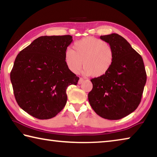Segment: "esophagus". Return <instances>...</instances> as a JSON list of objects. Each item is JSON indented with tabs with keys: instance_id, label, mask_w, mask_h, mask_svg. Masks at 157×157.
I'll use <instances>...</instances> for the list:
<instances>
[{
	"instance_id": "34e87169",
	"label": "esophagus",
	"mask_w": 157,
	"mask_h": 157,
	"mask_svg": "<svg viewBox=\"0 0 157 157\" xmlns=\"http://www.w3.org/2000/svg\"><path fill=\"white\" fill-rule=\"evenodd\" d=\"M84 81V79L83 78H79V81H78V84H81Z\"/></svg>"
}]
</instances>
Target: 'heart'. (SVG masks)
<instances>
[{"instance_id": "b5f03b06", "label": "heart", "mask_w": 157, "mask_h": 157, "mask_svg": "<svg viewBox=\"0 0 157 157\" xmlns=\"http://www.w3.org/2000/svg\"><path fill=\"white\" fill-rule=\"evenodd\" d=\"M73 48L74 50L67 48L64 52L66 65L73 73H78L82 64L84 75L99 78L105 75L113 65L115 52L102 39L86 37L76 41Z\"/></svg>"}]
</instances>
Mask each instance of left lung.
I'll list each match as a JSON object with an SVG mask.
<instances>
[{"mask_svg":"<svg viewBox=\"0 0 157 157\" xmlns=\"http://www.w3.org/2000/svg\"><path fill=\"white\" fill-rule=\"evenodd\" d=\"M100 39L113 48L115 58L105 75L91 79L89 102L98 116L119 120L139 107L147 75L142 57L123 36L113 33Z\"/></svg>","mask_w":157,"mask_h":157,"instance_id":"8db88e82","label":"left lung"}]
</instances>
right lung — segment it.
<instances>
[{"label":"right lung","mask_w":157,"mask_h":157,"mask_svg":"<svg viewBox=\"0 0 157 157\" xmlns=\"http://www.w3.org/2000/svg\"><path fill=\"white\" fill-rule=\"evenodd\" d=\"M71 35L42 36L18 53L10 73L19 107L41 120L55 117L65 107L66 89L79 78L69 71L64 52Z\"/></svg>","instance_id":"obj_1"}]
</instances>
